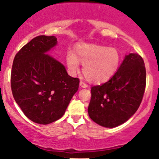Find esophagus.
<instances>
[{"label":"esophagus","mask_w":159,"mask_h":159,"mask_svg":"<svg viewBox=\"0 0 159 159\" xmlns=\"http://www.w3.org/2000/svg\"><path fill=\"white\" fill-rule=\"evenodd\" d=\"M80 86H81V88H88V84H85L84 81H80Z\"/></svg>","instance_id":"34e87169"}]
</instances>
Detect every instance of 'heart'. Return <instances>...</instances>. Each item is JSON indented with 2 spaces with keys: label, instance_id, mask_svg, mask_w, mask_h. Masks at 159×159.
<instances>
[{
  "label": "heart",
  "instance_id": "heart-1",
  "mask_svg": "<svg viewBox=\"0 0 159 159\" xmlns=\"http://www.w3.org/2000/svg\"><path fill=\"white\" fill-rule=\"evenodd\" d=\"M76 54L70 51L66 65L70 74L75 75L83 65V74L89 81L103 83L116 74L121 64V55L115 48L92 44H81L76 47Z\"/></svg>",
  "mask_w": 159,
  "mask_h": 159
}]
</instances>
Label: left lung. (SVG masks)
Masks as SVG:
<instances>
[{"instance_id": "8db88e82", "label": "left lung", "mask_w": 159, "mask_h": 159, "mask_svg": "<svg viewBox=\"0 0 159 159\" xmlns=\"http://www.w3.org/2000/svg\"><path fill=\"white\" fill-rule=\"evenodd\" d=\"M146 85V69L140 55H125L111 79L91 88L88 107L90 118L106 128H115L128 121L137 111Z\"/></svg>"}]
</instances>
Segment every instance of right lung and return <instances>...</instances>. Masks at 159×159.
I'll return each instance as SVG.
<instances>
[{
  "label": "right lung",
  "instance_id": "add662e5",
  "mask_svg": "<svg viewBox=\"0 0 159 159\" xmlns=\"http://www.w3.org/2000/svg\"><path fill=\"white\" fill-rule=\"evenodd\" d=\"M56 44L55 36L36 37L16 55L11 68L13 97L24 115L38 124L61 118L79 86V79L47 54Z\"/></svg>",
  "mask_w": 159,
  "mask_h": 159
}]
</instances>
